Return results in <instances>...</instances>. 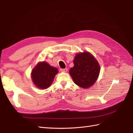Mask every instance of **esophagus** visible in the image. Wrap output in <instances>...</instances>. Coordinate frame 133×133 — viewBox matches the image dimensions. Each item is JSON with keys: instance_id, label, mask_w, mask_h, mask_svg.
I'll use <instances>...</instances> for the list:
<instances>
[{"instance_id": "obj_1", "label": "esophagus", "mask_w": 133, "mask_h": 133, "mask_svg": "<svg viewBox=\"0 0 133 133\" xmlns=\"http://www.w3.org/2000/svg\"><path fill=\"white\" fill-rule=\"evenodd\" d=\"M61 71L63 72H66L67 71V69H61Z\"/></svg>"}]
</instances>
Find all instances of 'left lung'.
<instances>
[{
  "label": "left lung",
  "instance_id": "obj_1",
  "mask_svg": "<svg viewBox=\"0 0 133 133\" xmlns=\"http://www.w3.org/2000/svg\"><path fill=\"white\" fill-rule=\"evenodd\" d=\"M74 66L69 73L74 82L83 89H88L97 81L100 66L97 59L88 51L77 53L73 61Z\"/></svg>",
  "mask_w": 133,
  "mask_h": 133
}]
</instances>
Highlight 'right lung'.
<instances>
[{
  "label": "right lung",
  "instance_id": "obj_1",
  "mask_svg": "<svg viewBox=\"0 0 133 133\" xmlns=\"http://www.w3.org/2000/svg\"><path fill=\"white\" fill-rule=\"evenodd\" d=\"M58 70L43 61L38 62L31 73V77L34 84L40 89H46L53 82Z\"/></svg>",
  "mask_w": 133,
  "mask_h": 133
}]
</instances>
